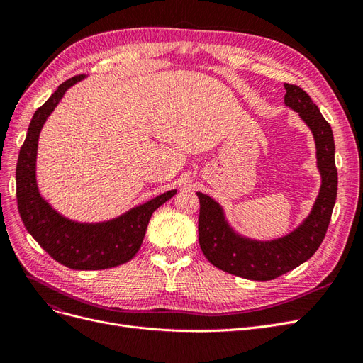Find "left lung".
Returning <instances> with one entry per match:
<instances>
[{"label":"left lung","mask_w":363,"mask_h":363,"mask_svg":"<svg viewBox=\"0 0 363 363\" xmlns=\"http://www.w3.org/2000/svg\"><path fill=\"white\" fill-rule=\"evenodd\" d=\"M284 104L298 113L312 131L316 167L321 174L320 192L304 221L291 233L272 240L245 238L228 224L221 204L196 192L200 199L199 240L206 259L213 267L248 280H272L309 260L323 242L336 201L337 171L332 127L301 87L284 83Z\"/></svg>","instance_id":"obj_1"}]
</instances>
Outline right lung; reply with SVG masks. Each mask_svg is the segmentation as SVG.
I'll use <instances>...</instances> for the list:
<instances>
[{
  "instance_id": "obj_1",
  "label": "right lung",
  "mask_w": 363,
  "mask_h": 363,
  "mask_svg": "<svg viewBox=\"0 0 363 363\" xmlns=\"http://www.w3.org/2000/svg\"><path fill=\"white\" fill-rule=\"evenodd\" d=\"M86 79L75 75L31 118L16 164V200L27 232L48 255L71 269H107L128 262L139 251L152 212L167 203L177 189L163 192L150 201L103 223H79L63 216L39 192L36 180L38 140L48 116L71 86Z\"/></svg>"
}]
</instances>
